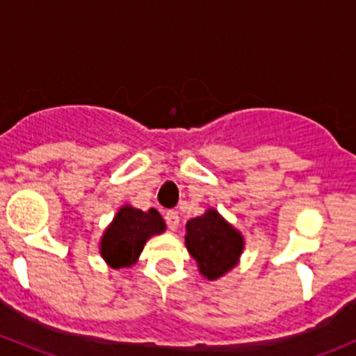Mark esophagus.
I'll return each instance as SVG.
<instances>
[{
	"label": "esophagus",
	"instance_id": "obj_1",
	"mask_svg": "<svg viewBox=\"0 0 356 356\" xmlns=\"http://www.w3.org/2000/svg\"><path fill=\"white\" fill-rule=\"evenodd\" d=\"M165 219H167V225H168V230H177L179 227V214L175 211H168L165 214Z\"/></svg>",
	"mask_w": 356,
	"mask_h": 356
}]
</instances>
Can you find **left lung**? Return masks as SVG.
<instances>
[{
  "label": "left lung",
  "instance_id": "1",
  "mask_svg": "<svg viewBox=\"0 0 356 356\" xmlns=\"http://www.w3.org/2000/svg\"><path fill=\"white\" fill-rule=\"evenodd\" d=\"M184 244L198 272L216 281L238 264L245 242L241 232L211 207L186 223Z\"/></svg>",
  "mask_w": 356,
  "mask_h": 356
}]
</instances>
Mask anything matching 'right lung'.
<instances>
[{
    "label": "right lung",
    "mask_w": 356,
    "mask_h": 356,
    "mask_svg": "<svg viewBox=\"0 0 356 356\" xmlns=\"http://www.w3.org/2000/svg\"><path fill=\"white\" fill-rule=\"evenodd\" d=\"M165 230V219L156 209L140 211L126 204L119 207L118 214L103 232L99 254L112 268L131 267L137 264L145 242Z\"/></svg>",
    "instance_id": "right-lung-1"
}]
</instances>
